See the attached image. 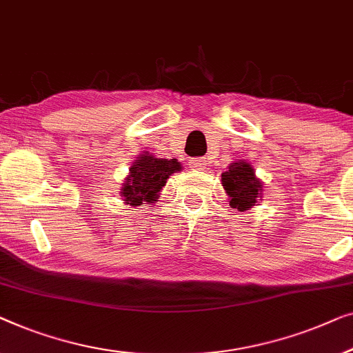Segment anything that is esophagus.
<instances>
[{
  "instance_id": "1",
  "label": "esophagus",
  "mask_w": 353,
  "mask_h": 353,
  "mask_svg": "<svg viewBox=\"0 0 353 353\" xmlns=\"http://www.w3.org/2000/svg\"><path fill=\"white\" fill-rule=\"evenodd\" d=\"M188 166L195 171H205L206 170V160L205 158H192L188 160Z\"/></svg>"
}]
</instances>
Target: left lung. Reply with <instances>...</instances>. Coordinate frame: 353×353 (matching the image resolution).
<instances>
[{
    "mask_svg": "<svg viewBox=\"0 0 353 353\" xmlns=\"http://www.w3.org/2000/svg\"><path fill=\"white\" fill-rule=\"evenodd\" d=\"M221 177L222 187L228 196V205L236 208L240 212L250 211L264 198V183L256 176L251 163L246 160L230 163Z\"/></svg>",
    "mask_w": 353,
    "mask_h": 353,
    "instance_id": "obj_1",
    "label": "left lung"
}]
</instances>
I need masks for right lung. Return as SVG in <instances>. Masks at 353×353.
<instances>
[{
    "label": "right lung",
    "mask_w": 353,
    "mask_h": 353,
    "mask_svg": "<svg viewBox=\"0 0 353 353\" xmlns=\"http://www.w3.org/2000/svg\"><path fill=\"white\" fill-rule=\"evenodd\" d=\"M182 171V165L176 158H157L152 153L143 152L129 168V174L120 188L125 205L143 206L158 200L163 187L171 174Z\"/></svg>",
    "instance_id": "right-lung-1"
}]
</instances>
